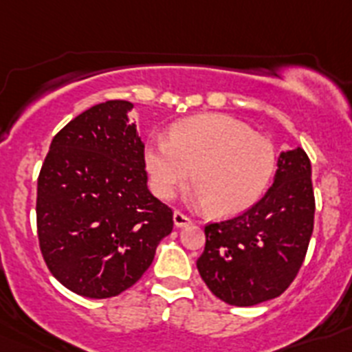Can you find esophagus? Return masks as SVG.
<instances>
[{
	"mask_svg": "<svg viewBox=\"0 0 352 352\" xmlns=\"http://www.w3.org/2000/svg\"><path fill=\"white\" fill-rule=\"evenodd\" d=\"M173 220H174V226L176 227H185V226H190L192 223V220L188 219L185 213H182V211H174Z\"/></svg>",
	"mask_w": 352,
	"mask_h": 352,
	"instance_id": "1",
	"label": "esophagus"
}]
</instances>
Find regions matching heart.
I'll return each instance as SVG.
<instances>
[{
    "mask_svg": "<svg viewBox=\"0 0 352 352\" xmlns=\"http://www.w3.org/2000/svg\"><path fill=\"white\" fill-rule=\"evenodd\" d=\"M144 167L155 195L170 199L194 179V203L217 217L248 210L263 197L276 167L275 146L243 121L204 113L176 121L169 139H149Z\"/></svg>",
    "mask_w": 352,
    "mask_h": 352,
    "instance_id": "obj_1",
    "label": "heart"
}]
</instances>
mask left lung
Returning a JSON list of instances; mask_svg holds the SVG:
<instances>
[{"instance_id": "obj_1", "label": "left lung", "mask_w": 352, "mask_h": 352, "mask_svg": "<svg viewBox=\"0 0 352 352\" xmlns=\"http://www.w3.org/2000/svg\"><path fill=\"white\" fill-rule=\"evenodd\" d=\"M276 167L259 203L204 227L206 245L197 270L214 296L234 307L280 296L309 248L316 211L310 160L301 148L285 149Z\"/></svg>"}]
</instances>
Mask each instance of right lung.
<instances>
[{
	"mask_svg": "<svg viewBox=\"0 0 352 352\" xmlns=\"http://www.w3.org/2000/svg\"><path fill=\"white\" fill-rule=\"evenodd\" d=\"M133 104L107 100L56 133L36 188L40 250L56 280L84 298L118 296L151 266L173 210L148 190Z\"/></svg>",
	"mask_w": 352,
	"mask_h": 352,
	"instance_id": "1",
	"label": "right lung"
}]
</instances>
